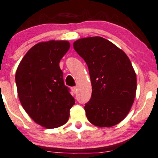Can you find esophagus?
Instances as JSON below:
<instances>
[{
    "instance_id": "1",
    "label": "esophagus",
    "mask_w": 158,
    "mask_h": 158,
    "mask_svg": "<svg viewBox=\"0 0 158 158\" xmlns=\"http://www.w3.org/2000/svg\"><path fill=\"white\" fill-rule=\"evenodd\" d=\"M72 89L73 93H74V94H75V93H77V87H76V86H74V87L72 88Z\"/></svg>"
}]
</instances>
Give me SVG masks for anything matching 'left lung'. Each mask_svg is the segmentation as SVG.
Returning <instances> with one entry per match:
<instances>
[{
	"mask_svg": "<svg viewBox=\"0 0 158 158\" xmlns=\"http://www.w3.org/2000/svg\"><path fill=\"white\" fill-rule=\"evenodd\" d=\"M74 49L86 62L92 96L84 110L94 126L111 127L130 112L136 93V74L121 49L102 37L81 38Z\"/></svg>",
	"mask_w": 158,
	"mask_h": 158,
	"instance_id": "obj_1",
	"label": "left lung"
}]
</instances>
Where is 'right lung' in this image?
Returning <instances> with one entry per match:
<instances>
[{
    "label": "right lung",
    "instance_id": "obj_1",
    "mask_svg": "<svg viewBox=\"0 0 158 158\" xmlns=\"http://www.w3.org/2000/svg\"><path fill=\"white\" fill-rule=\"evenodd\" d=\"M69 48L68 40L40 42L26 52L16 72L22 106L35 123L47 129L65 124L75 103L59 67Z\"/></svg>",
    "mask_w": 158,
    "mask_h": 158
}]
</instances>
